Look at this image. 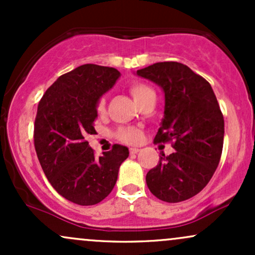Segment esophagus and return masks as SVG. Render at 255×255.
I'll list each match as a JSON object with an SVG mask.
<instances>
[{
  "label": "esophagus",
  "instance_id": "34e87169",
  "mask_svg": "<svg viewBox=\"0 0 255 255\" xmlns=\"http://www.w3.org/2000/svg\"><path fill=\"white\" fill-rule=\"evenodd\" d=\"M139 151H140L139 148H136V147H130V148H129L130 154H135V153H137V152H139Z\"/></svg>",
  "mask_w": 255,
  "mask_h": 255
}]
</instances>
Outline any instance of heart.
<instances>
[{
    "mask_svg": "<svg viewBox=\"0 0 255 255\" xmlns=\"http://www.w3.org/2000/svg\"><path fill=\"white\" fill-rule=\"evenodd\" d=\"M129 92L139 107L145 102L156 98L154 91L144 83H131L129 85ZM105 105H107L105 97H99L97 103H96V110H97L98 114L102 115V114L105 113ZM118 136L120 140L128 142V144H136L141 140L142 131L135 127H124L119 129Z\"/></svg>",
    "mask_w": 255,
    "mask_h": 255,
    "instance_id": "b5f03b06",
    "label": "heart"
}]
</instances>
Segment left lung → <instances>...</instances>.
Here are the masks:
<instances>
[{"label": "left lung", "instance_id": "left-lung-1", "mask_svg": "<svg viewBox=\"0 0 255 255\" xmlns=\"http://www.w3.org/2000/svg\"><path fill=\"white\" fill-rule=\"evenodd\" d=\"M164 92V118L154 142L172 141L174 153H162L146 175L152 194L166 203L194 197L219 164L224 119L211 85L186 64L158 62L136 71Z\"/></svg>", "mask_w": 255, "mask_h": 255}]
</instances>
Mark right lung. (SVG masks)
I'll return each instance as SVG.
<instances>
[{
	"label": "right lung",
	"instance_id": "1",
	"mask_svg": "<svg viewBox=\"0 0 255 255\" xmlns=\"http://www.w3.org/2000/svg\"><path fill=\"white\" fill-rule=\"evenodd\" d=\"M111 67L83 64L61 75L45 91L34 121V148L55 191L72 203H101L113 191L119 169L129 156L126 146L96 158L86 136L96 134V103L120 78Z\"/></svg>",
	"mask_w": 255,
	"mask_h": 255
}]
</instances>
